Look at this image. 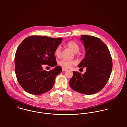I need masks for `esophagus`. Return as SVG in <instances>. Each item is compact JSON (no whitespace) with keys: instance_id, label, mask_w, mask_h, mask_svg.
I'll return each mask as SVG.
<instances>
[{"instance_id":"34e87169","label":"esophagus","mask_w":127,"mask_h":127,"mask_svg":"<svg viewBox=\"0 0 127 127\" xmlns=\"http://www.w3.org/2000/svg\"><path fill=\"white\" fill-rule=\"evenodd\" d=\"M67 70V69H66V68H64V67H62V70H63V71H65V70Z\"/></svg>"}]
</instances>
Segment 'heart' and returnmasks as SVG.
Instances as JSON below:
<instances>
[{"instance_id":"b5f03b06","label":"heart","mask_w":127,"mask_h":127,"mask_svg":"<svg viewBox=\"0 0 127 127\" xmlns=\"http://www.w3.org/2000/svg\"><path fill=\"white\" fill-rule=\"evenodd\" d=\"M66 46L71 49L75 54H77V53L79 51L80 47L78 44L74 41H70L66 44ZM61 53V48L60 46H58L55 50L54 54L56 57H60ZM76 62L74 60L71 61H66L65 60H62L59 62V64L63 67L68 68L76 64Z\"/></svg>"}]
</instances>
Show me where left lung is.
<instances>
[{"instance_id":"obj_1","label":"left lung","mask_w":127,"mask_h":127,"mask_svg":"<svg viewBox=\"0 0 127 127\" xmlns=\"http://www.w3.org/2000/svg\"><path fill=\"white\" fill-rule=\"evenodd\" d=\"M86 50L85 58L78 65L86 67L84 74L73 71L69 85L74 91L91 95L102 90L109 80L112 67L110 53L107 45L96 36L82 35Z\"/></svg>"}]
</instances>
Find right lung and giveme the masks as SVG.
I'll use <instances>...</instances> for the list:
<instances>
[{"instance_id":"right-lung-1","label":"right lung","mask_w":127,"mask_h":127,"mask_svg":"<svg viewBox=\"0 0 127 127\" xmlns=\"http://www.w3.org/2000/svg\"><path fill=\"white\" fill-rule=\"evenodd\" d=\"M62 41L61 37L31 36L19 44L15 55V72L19 85L25 91L40 95L52 89L56 77L62 71L61 66H56L54 56L55 50ZM42 64L56 67L47 72L43 70Z\"/></svg>"}]
</instances>
